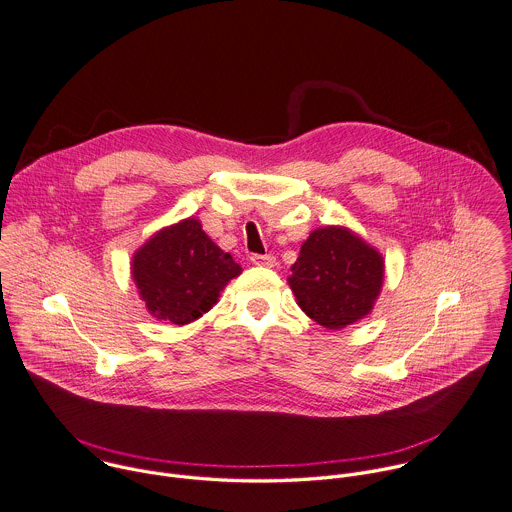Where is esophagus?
<instances>
[{
    "mask_svg": "<svg viewBox=\"0 0 512 512\" xmlns=\"http://www.w3.org/2000/svg\"><path fill=\"white\" fill-rule=\"evenodd\" d=\"M251 263L257 265V267H267V269H273L277 265V259L273 255H253L251 257Z\"/></svg>",
    "mask_w": 512,
    "mask_h": 512,
    "instance_id": "obj_1",
    "label": "esophagus"
}]
</instances>
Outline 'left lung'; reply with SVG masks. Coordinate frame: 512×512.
<instances>
[{
  "label": "left lung",
  "instance_id": "8db88e82",
  "mask_svg": "<svg viewBox=\"0 0 512 512\" xmlns=\"http://www.w3.org/2000/svg\"><path fill=\"white\" fill-rule=\"evenodd\" d=\"M384 257L344 225L314 229L291 267L289 287L314 322L340 330L366 318L384 285Z\"/></svg>",
  "mask_w": 512,
  "mask_h": 512
}]
</instances>
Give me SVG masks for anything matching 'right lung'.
<instances>
[{"instance_id":"obj_1","label":"right lung","mask_w":512,"mask_h":512,"mask_svg":"<svg viewBox=\"0 0 512 512\" xmlns=\"http://www.w3.org/2000/svg\"><path fill=\"white\" fill-rule=\"evenodd\" d=\"M241 271V265L209 239L196 217L162 227L130 261V275L146 310L178 326L205 314Z\"/></svg>"}]
</instances>
